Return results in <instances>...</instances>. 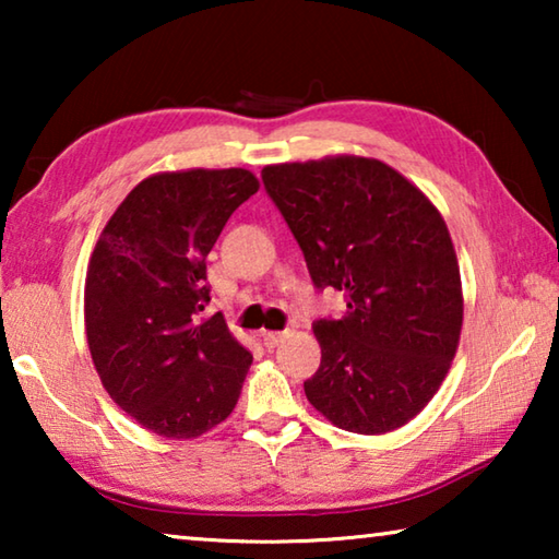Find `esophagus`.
I'll use <instances>...</instances> for the list:
<instances>
[{"instance_id": "esophagus-1", "label": "esophagus", "mask_w": 559, "mask_h": 559, "mask_svg": "<svg viewBox=\"0 0 559 559\" xmlns=\"http://www.w3.org/2000/svg\"><path fill=\"white\" fill-rule=\"evenodd\" d=\"M283 335L286 333H278V330H266V333H261V340L266 347H276L283 340Z\"/></svg>"}]
</instances>
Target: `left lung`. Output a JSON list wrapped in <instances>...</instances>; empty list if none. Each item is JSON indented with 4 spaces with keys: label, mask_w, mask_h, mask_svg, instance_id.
I'll use <instances>...</instances> for the list:
<instances>
[{
    "label": "left lung",
    "mask_w": 559,
    "mask_h": 559,
    "mask_svg": "<svg viewBox=\"0 0 559 559\" xmlns=\"http://www.w3.org/2000/svg\"><path fill=\"white\" fill-rule=\"evenodd\" d=\"M318 290L347 313L313 323L323 349L308 402L335 427L384 433L414 419L456 355L463 298L441 214L396 169L367 157L271 165L261 173Z\"/></svg>",
    "instance_id": "left-lung-1"
}]
</instances>
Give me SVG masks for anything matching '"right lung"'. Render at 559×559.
Listing matches in <instances>:
<instances>
[{"instance_id": "right-lung-1", "label": "right lung", "mask_w": 559, "mask_h": 559, "mask_svg": "<svg viewBox=\"0 0 559 559\" xmlns=\"http://www.w3.org/2000/svg\"><path fill=\"white\" fill-rule=\"evenodd\" d=\"M259 192L249 169L147 177L110 216L91 257L86 335L122 412L165 439L202 437L241 394L251 353L210 302L206 257Z\"/></svg>"}]
</instances>
